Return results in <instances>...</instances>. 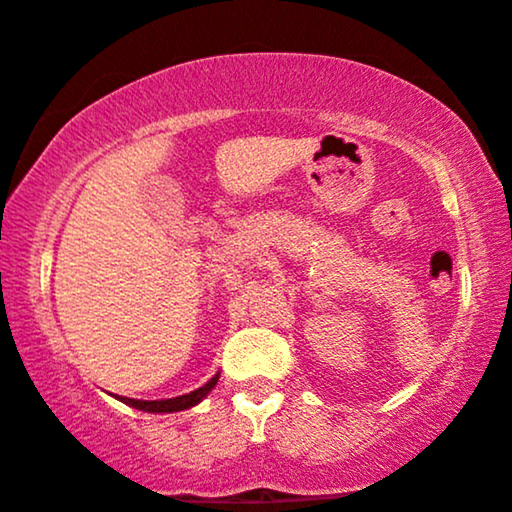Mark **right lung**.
<instances>
[{"instance_id": "obj_1", "label": "right lung", "mask_w": 512, "mask_h": 512, "mask_svg": "<svg viewBox=\"0 0 512 512\" xmlns=\"http://www.w3.org/2000/svg\"><path fill=\"white\" fill-rule=\"evenodd\" d=\"M217 381H219V372L214 374L205 386H200V389L190 393H183V396H176V398H164V400H138V398H126V396H116V398H119L121 403L131 405V408L143 410V412H181V410L195 408L200 400H205L207 393L217 386Z\"/></svg>"}]
</instances>
